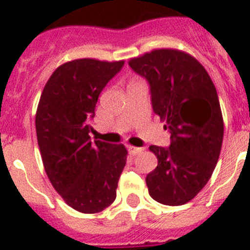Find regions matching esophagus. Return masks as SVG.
<instances>
[{
	"instance_id": "esophagus-1",
	"label": "esophagus",
	"mask_w": 250,
	"mask_h": 250,
	"mask_svg": "<svg viewBox=\"0 0 250 250\" xmlns=\"http://www.w3.org/2000/svg\"><path fill=\"white\" fill-rule=\"evenodd\" d=\"M127 149H129V153L131 154V156H137V154H139L143 152V148L134 147V146H129V147H127Z\"/></svg>"
}]
</instances>
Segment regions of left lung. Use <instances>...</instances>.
<instances>
[{"label":"left lung","instance_id":"8db88e82","mask_svg":"<svg viewBox=\"0 0 250 250\" xmlns=\"http://www.w3.org/2000/svg\"><path fill=\"white\" fill-rule=\"evenodd\" d=\"M130 67L150 85L152 106L170 148L150 146L158 165L146 177L158 203L190 202L213 174L221 152L224 119L216 86L195 57L175 48H157L129 60Z\"/></svg>","mask_w":250,"mask_h":250}]
</instances>
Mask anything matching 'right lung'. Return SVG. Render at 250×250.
I'll return each mask as SVG.
<instances>
[{"label":"right lung","instance_id":"1","mask_svg":"<svg viewBox=\"0 0 250 250\" xmlns=\"http://www.w3.org/2000/svg\"><path fill=\"white\" fill-rule=\"evenodd\" d=\"M124 62L78 59L60 65L37 107V140L47 176L65 203L82 213L110 207L126 164L124 144L89 137L98 96Z\"/></svg>","mask_w":250,"mask_h":250}]
</instances>
